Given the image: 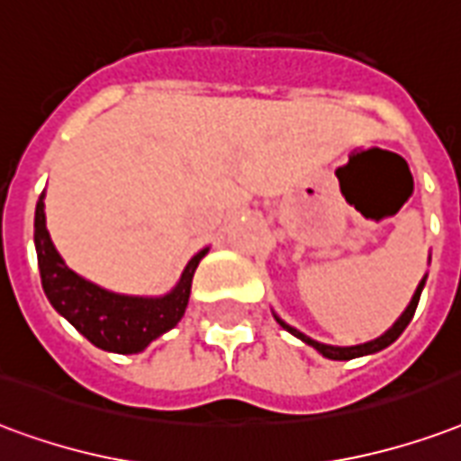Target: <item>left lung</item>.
Wrapping results in <instances>:
<instances>
[{
  "instance_id": "left-lung-1",
  "label": "left lung",
  "mask_w": 461,
  "mask_h": 461,
  "mask_svg": "<svg viewBox=\"0 0 461 461\" xmlns=\"http://www.w3.org/2000/svg\"><path fill=\"white\" fill-rule=\"evenodd\" d=\"M425 281H428V274L422 276V281L418 283V288H415V293H412L411 303H408V308L401 312V317L395 320L393 325L388 327L386 332L381 337H376V339H371V342H364V344H354V347H335V344H325V342H317V339H312V337H308L305 332H300V330H295L293 325H288L283 317H278L274 312L276 322L285 330V332H291L293 337H298L300 342L310 344L315 352H320L322 357H327V359H335V361H349V359H357V357H366V354H376L381 352V349H386L388 344H393L398 337L403 335V330L408 327V322L412 320V315H415V308H418V300H420V293L422 288H425Z\"/></svg>"
}]
</instances>
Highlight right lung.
Segmentation results:
<instances>
[{
    "label": "right lung",
    "instance_id": "add662e5",
    "mask_svg": "<svg viewBox=\"0 0 461 461\" xmlns=\"http://www.w3.org/2000/svg\"><path fill=\"white\" fill-rule=\"evenodd\" d=\"M43 197L46 193H41L36 203L33 244L39 257L41 285L58 315L66 317L95 347L114 354L144 352L153 339H158L178 325L180 317L185 315L197 264L210 249L197 251L187 261L178 283L166 295H124V293L107 291L75 274L58 254L46 230Z\"/></svg>",
    "mask_w": 461,
    "mask_h": 461
}]
</instances>
